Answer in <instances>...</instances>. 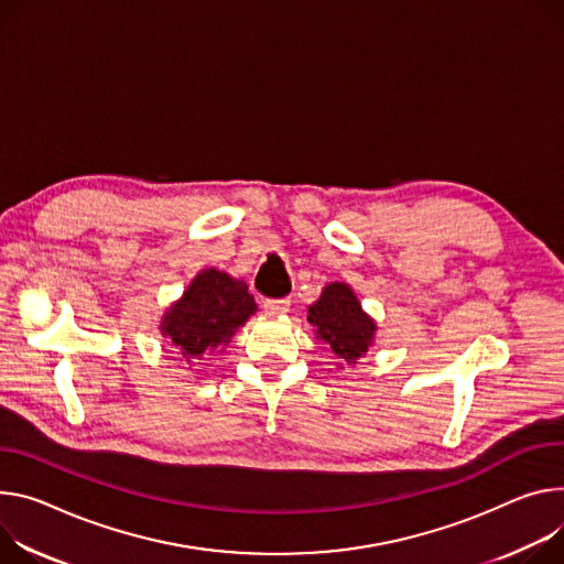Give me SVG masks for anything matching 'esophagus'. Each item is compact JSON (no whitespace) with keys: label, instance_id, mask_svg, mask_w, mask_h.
Wrapping results in <instances>:
<instances>
[{"label":"esophagus","instance_id":"1","mask_svg":"<svg viewBox=\"0 0 564 564\" xmlns=\"http://www.w3.org/2000/svg\"><path fill=\"white\" fill-rule=\"evenodd\" d=\"M263 311L265 315L270 317H279V315H285L290 311V299H268L263 303Z\"/></svg>","mask_w":564,"mask_h":564}]
</instances>
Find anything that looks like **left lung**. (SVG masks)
Listing matches in <instances>:
<instances>
[{
    "label": "left lung",
    "instance_id": "1",
    "mask_svg": "<svg viewBox=\"0 0 564 564\" xmlns=\"http://www.w3.org/2000/svg\"><path fill=\"white\" fill-rule=\"evenodd\" d=\"M308 322L317 339L326 341L337 360L355 365L373 344L376 322L362 311L360 301L346 283H328L308 308Z\"/></svg>",
    "mask_w": 564,
    "mask_h": 564
}]
</instances>
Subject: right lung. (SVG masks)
<instances>
[{
    "label": "right lung",
    "instance_id": "obj_1",
    "mask_svg": "<svg viewBox=\"0 0 564 564\" xmlns=\"http://www.w3.org/2000/svg\"><path fill=\"white\" fill-rule=\"evenodd\" d=\"M256 313L253 296L242 281L220 270H202L164 313L160 330L188 365H202L223 350Z\"/></svg>",
    "mask_w": 564,
    "mask_h": 564
}]
</instances>
